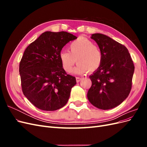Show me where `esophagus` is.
Returning <instances> with one entry per match:
<instances>
[{"label":"esophagus","instance_id":"34e87169","mask_svg":"<svg viewBox=\"0 0 147 147\" xmlns=\"http://www.w3.org/2000/svg\"><path fill=\"white\" fill-rule=\"evenodd\" d=\"M82 78H80V77H76V81H77V82H80L81 80H82Z\"/></svg>","mask_w":147,"mask_h":147}]
</instances>
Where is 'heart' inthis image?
Listing matches in <instances>:
<instances>
[{"instance_id": "b5f03b06", "label": "heart", "mask_w": 147, "mask_h": 147, "mask_svg": "<svg viewBox=\"0 0 147 147\" xmlns=\"http://www.w3.org/2000/svg\"><path fill=\"white\" fill-rule=\"evenodd\" d=\"M69 49V51H62L59 54L62 67L65 72L72 70L76 61L78 63L73 70L75 74L94 72L99 68L102 61V52L90 40L79 38L70 44Z\"/></svg>"}]
</instances>
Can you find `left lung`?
<instances>
[{"label": "left lung", "mask_w": 147, "mask_h": 147, "mask_svg": "<svg viewBox=\"0 0 147 147\" xmlns=\"http://www.w3.org/2000/svg\"><path fill=\"white\" fill-rule=\"evenodd\" d=\"M102 54L99 68L90 78L91 87L88 99L96 107L109 110L116 107L128 97L131 90L134 65L127 49L102 34H93Z\"/></svg>", "instance_id": "left-lung-1"}]
</instances>
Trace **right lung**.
<instances>
[{
	"label": "right lung",
	"mask_w": 147,
	"mask_h": 147,
	"mask_svg": "<svg viewBox=\"0 0 147 147\" xmlns=\"http://www.w3.org/2000/svg\"><path fill=\"white\" fill-rule=\"evenodd\" d=\"M76 38L64 31H47L25 50L19 69L22 90L26 98L38 109L56 110L69 100L76 79L66 74L59 54L67 43Z\"/></svg>",
	"instance_id": "right-lung-1"
}]
</instances>
